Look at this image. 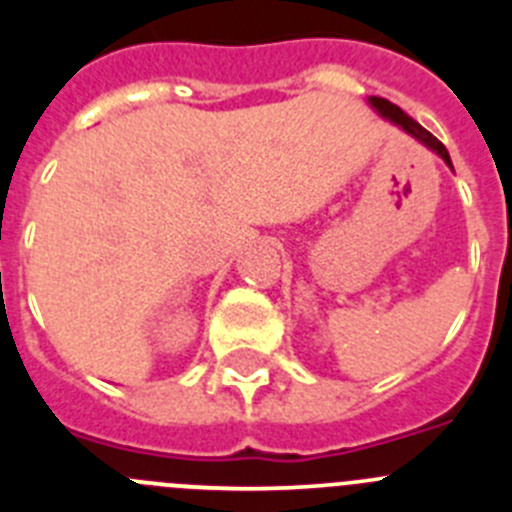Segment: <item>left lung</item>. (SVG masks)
<instances>
[{
  "instance_id": "obj_1",
  "label": "left lung",
  "mask_w": 512,
  "mask_h": 512,
  "mask_svg": "<svg viewBox=\"0 0 512 512\" xmlns=\"http://www.w3.org/2000/svg\"><path fill=\"white\" fill-rule=\"evenodd\" d=\"M369 102H372V107L379 112V115L384 117V120H390V122H395V125H400V128L405 130V133H410V135H413V138H418L420 143H425V146L431 148V151H436L438 156H441L443 161H446V164L451 166V156H449V151H446V146H443L441 140H438L436 135L428 133V130H425L423 125H418V122H415L413 117L405 115V112H402L400 107H397V104H392L390 99H382V97H372V99H369Z\"/></svg>"
}]
</instances>
